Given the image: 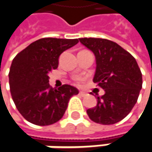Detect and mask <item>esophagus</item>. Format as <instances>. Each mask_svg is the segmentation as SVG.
<instances>
[{
	"label": "esophagus",
	"mask_w": 152,
	"mask_h": 152,
	"mask_svg": "<svg viewBox=\"0 0 152 152\" xmlns=\"http://www.w3.org/2000/svg\"><path fill=\"white\" fill-rule=\"evenodd\" d=\"M79 95H80L81 96H86V93L83 92V91H80V92H79Z\"/></svg>",
	"instance_id": "34e87169"
}]
</instances>
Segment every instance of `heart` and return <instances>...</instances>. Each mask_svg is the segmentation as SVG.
Wrapping results in <instances>:
<instances>
[{
  "mask_svg": "<svg viewBox=\"0 0 152 152\" xmlns=\"http://www.w3.org/2000/svg\"><path fill=\"white\" fill-rule=\"evenodd\" d=\"M76 81H77V82H78V83H79V82H80V80H79V79H76Z\"/></svg>",
  "mask_w": 152,
  "mask_h": 152,
  "instance_id": "1",
  "label": "heart"
}]
</instances>
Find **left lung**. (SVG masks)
Masks as SVG:
<instances>
[{"label":"left lung","instance_id":"obj_1","mask_svg":"<svg viewBox=\"0 0 152 152\" xmlns=\"http://www.w3.org/2000/svg\"><path fill=\"white\" fill-rule=\"evenodd\" d=\"M93 52L96 72L93 82L104 90L97 94V104L87 110L90 119L101 124H113L126 117L136 104L142 89V73L136 59L117 43L101 38H80Z\"/></svg>","mask_w":152,"mask_h":152}]
</instances>
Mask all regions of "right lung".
Listing matches in <instances>:
<instances>
[{"mask_svg":"<svg viewBox=\"0 0 152 152\" xmlns=\"http://www.w3.org/2000/svg\"><path fill=\"white\" fill-rule=\"evenodd\" d=\"M78 43L77 39L42 38L24 48L14 58L9 70L13 101L26 120L36 125H49L65 113L76 87L64 84L51 88L48 73L57 69L60 55Z\"/></svg>","mask_w":152,"mask_h":152,"instance_id":"1","label":"right lung"}]
</instances>
